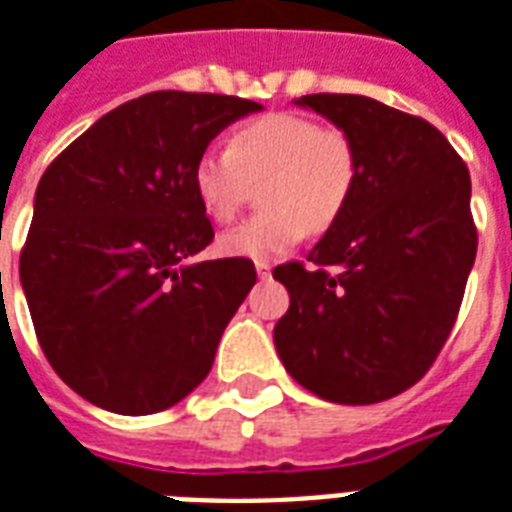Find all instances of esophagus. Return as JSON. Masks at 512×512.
<instances>
[{
	"instance_id": "esophagus-1",
	"label": "esophagus",
	"mask_w": 512,
	"mask_h": 512,
	"mask_svg": "<svg viewBox=\"0 0 512 512\" xmlns=\"http://www.w3.org/2000/svg\"><path fill=\"white\" fill-rule=\"evenodd\" d=\"M255 268L260 279H268V276H271V263H266V260H257Z\"/></svg>"
}]
</instances>
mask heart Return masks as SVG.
Instances as JSON below:
<instances>
[{
    "instance_id": "b5f03b06",
    "label": "heart",
    "mask_w": 512,
    "mask_h": 512,
    "mask_svg": "<svg viewBox=\"0 0 512 512\" xmlns=\"http://www.w3.org/2000/svg\"><path fill=\"white\" fill-rule=\"evenodd\" d=\"M358 179V157L342 130L298 113H266L241 124L227 149H206L192 168V187L214 222H233L252 184L266 208L227 230L219 252L271 260L304 241L309 230L331 227Z\"/></svg>"
}]
</instances>
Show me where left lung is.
<instances>
[{"label": "left lung", "mask_w": 512, "mask_h": 512, "mask_svg": "<svg viewBox=\"0 0 512 512\" xmlns=\"http://www.w3.org/2000/svg\"><path fill=\"white\" fill-rule=\"evenodd\" d=\"M295 105L352 140L358 179L309 252L314 266L274 268L290 293L276 352L314 396L377 404L429 372L456 323L478 252L469 170L434 124L372 97L306 94Z\"/></svg>", "instance_id": "left-lung-1"}]
</instances>
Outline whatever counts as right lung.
Instances as JSON below:
<instances>
[{"label": "right lung", "instance_id": "obj_1", "mask_svg": "<svg viewBox=\"0 0 512 512\" xmlns=\"http://www.w3.org/2000/svg\"><path fill=\"white\" fill-rule=\"evenodd\" d=\"M260 102L151 92L94 121L34 192L21 287L45 358L119 415L179 404L206 380L257 282L246 257L187 263L214 241L195 160Z\"/></svg>", "mask_w": 512, "mask_h": 512}]
</instances>
